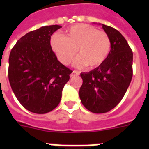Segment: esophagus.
Returning a JSON list of instances; mask_svg holds the SVG:
<instances>
[{
	"label": "esophagus",
	"instance_id": "1",
	"mask_svg": "<svg viewBox=\"0 0 149 149\" xmlns=\"http://www.w3.org/2000/svg\"><path fill=\"white\" fill-rule=\"evenodd\" d=\"M79 72H77V71H75V70H73L72 71V72L70 74V77H77V76H79Z\"/></svg>",
	"mask_w": 149,
	"mask_h": 149
}]
</instances>
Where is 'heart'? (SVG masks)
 <instances>
[{"label": "heart", "instance_id": "obj_1", "mask_svg": "<svg viewBox=\"0 0 149 149\" xmlns=\"http://www.w3.org/2000/svg\"><path fill=\"white\" fill-rule=\"evenodd\" d=\"M51 47L64 65H70L77 57L79 67L93 69L101 65L111 51V40L106 32L87 24H78L65 31V37L55 34L50 41Z\"/></svg>", "mask_w": 149, "mask_h": 149}]
</instances>
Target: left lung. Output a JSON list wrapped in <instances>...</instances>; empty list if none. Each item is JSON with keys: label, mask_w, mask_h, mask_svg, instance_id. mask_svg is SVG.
<instances>
[{"label": "left lung", "mask_w": 149, "mask_h": 149, "mask_svg": "<svg viewBox=\"0 0 149 149\" xmlns=\"http://www.w3.org/2000/svg\"><path fill=\"white\" fill-rule=\"evenodd\" d=\"M111 40V51L101 65L89 72H81L83 84L79 97L91 112H108L120 102L133 76V52L121 34L112 27L102 24Z\"/></svg>", "instance_id": "1"}]
</instances>
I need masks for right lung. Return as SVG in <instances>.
Listing matches in <instances>:
<instances>
[{
  "instance_id": "obj_1",
  "label": "right lung",
  "mask_w": 149,
  "mask_h": 149,
  "mask_svg": "<svg viewBox=\"0 0 149 149\" xmlns=\"http://www.w3.org/2000/svg\"><path fill=\"white\" fill-rule=\"evenodd\" d=\"M60 25L43 26L17 41L9 56L8 79L22 106L36 113L50 112L58 106L71 70L57 59L50 45Z\"/></svg>"
}]
</instances>
